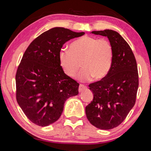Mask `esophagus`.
Returning <instances> with one entry per match:
<instances>
[{"mask_svg":"<svg viewBox=\"0 0 151 151\" xmlns=\"http://www.w3.org/2000/svg\"><path fill=\"white\" fill-rule=\"evenodd\" d=\"M87 89V87H86V86L83 85H80L79 86V88H78V91L79 93H82V92H83L84 91H85Z\"/></svg>","mask_w":151,"mask_h":151,"instance_id":"esophagus-1","label":"esophagus"}]
</instances>
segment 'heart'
Listing matches in <instances>:
<instances>
[{"mask_svg": "<svg viewBox=\"0 0 151 151\" xmlns=\"http://www.w3.org/2000/svg\"><path fill=\"white\" fill-rule=\"evenodd\" d=\"M69 48L58 53L60 65L68 77H74L81 65L83 69L78 79L81 82L93 78L99 81L108 75L113 58V48L108 40L85 36L73 41Z\"/></svg>", "mask_w": 151, "mask_h": 151, "instance_id": "obj_1", "label": "heart"}]
</instances>
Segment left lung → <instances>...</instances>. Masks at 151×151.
<instances>
[{"label": "left lung", "instance_id": "obj_1", "mask_svg": "<svg viewBox=\"0 0 151 151\" xmlns=\"http://www.w3.org/2000/svg\"><path fill=\"white\" fill-rule=\"evenodd\" d=\"M92 33L108 38L113 48V58L108 75L88 86L94 97L86 106V115L93 126L109 130L123 122L136 102L139 87L137 61L119 33L109 29Z\"/></svg>", "mask_w": 151, "mask_h": 151}]
</instances>
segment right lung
Returning a JSON list of instances; mask_svg holds the SVG:
<instances>
[{
    "label": "right lung",
    "instance_id": "right-lung-1",
    "mask_svg": "<svg viewBox=\"0 0 151 151\" xmlns=\"http://www.w3.org/2000/svg\"><path fill=\"white\" fill-rule=\"evenodd\" d=\"M85 32L55 27L28 47L16 74V98L33 123L48 126L60 118L65 101L78 94L79 84L64 73L58 60L63 45Z\"/></svg>",
    "mask_w": 151,
    "mask_h": 151
}]
</instances>
